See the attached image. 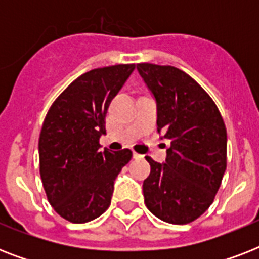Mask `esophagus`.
<instances>
[{
	"label": "esophagus",
	"instance_id": "1",
	"mask_svg": "<svg viewBox=\"0 0 259 259\" xmlns=\"http://www.w3.org/2000/svg\"><path fill=\"white\" fill-rule=\"evenodd\" d=\"M133 158H136V160H138V158H142L141 154L136 153V152H133Z\"/></svg>",
	"mask_w": 259,
	"mask_h": 259
}]
</instances>
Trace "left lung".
Returning a JSON list of instances; mask_svg holds the SVG:
<instances>
[{
  "instance_id": "left-lung-1",
  "label": "left lung",
  "mask_w": 259,
  "mask_h": 259,
  "mask_svg": "<svg viewBox=\"0 0 259 259\" xmlns=\"http://www.w3.org/2000/svg\"><path fill=\"white\" fill-rule=\"evenodd\" d=\"M157 102V132L169 140L165 164L146 156L145 204L158 219L187 225L212 204L227 166V132L219 109L199 83L172 66L140 63Z\"/></svg>"
}]
</instances>
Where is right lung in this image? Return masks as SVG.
Wrapping results in <instances>:
<instances>
[{
  "label": "right lung",
  "mask_w": 259,
  "mask_h": 259,
  "mask_svg": "<svg viewBox=\"0 0 259 259\" xmlns=\"http://www.w3.org/2000/svg\"><path fill=\"white\" fill-rule=\"evenodd\" d=\"M136 64L95 68L76 78L48 110L38 138L40 176L52 208L71 223L101 217L111 203L114 180L132 150L99 148L110 102Z\"/></svg>",
  "instance_id": "add662e5"
}]
</instances>
